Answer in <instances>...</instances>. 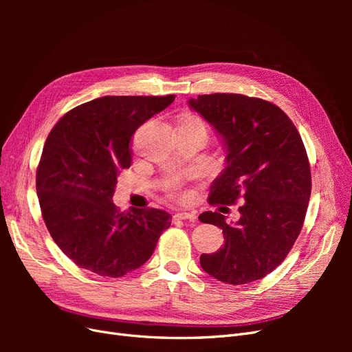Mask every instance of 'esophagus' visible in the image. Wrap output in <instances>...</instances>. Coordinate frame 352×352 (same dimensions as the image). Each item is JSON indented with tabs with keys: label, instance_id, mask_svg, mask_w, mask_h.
<instances>
[{
	"label": "esophagus",
	"instance_id": "obj_1",
	"mask_svg": "<svg viewBox=\"0 0 352 352\" xmlns=\"http://www.w3.org/2000/svg\"><path fill=\"white\" fill-rule=\"evenodd\" d=\"M175 220H189V221H195L197 216L195 212H176L173 216Z\"/></svg>",
	"mask_w": 352,
	"mask_h": 352
}]
</instances>
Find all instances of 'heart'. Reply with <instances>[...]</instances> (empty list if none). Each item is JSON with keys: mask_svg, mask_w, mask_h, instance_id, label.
<instances>
[{"mask_svg": "<svg viewBox=\"0 0 352 352\" xmlns=\"http://www.w3.org/2000/svg\"><path fill=\"white\" fill-rule=\"evenodd\" d=\"M185 120H192V122H201V119H198L197 116H188ZM202 123V122H201ZM173 190H175V194H176V197L179 198V199H182V201H186V199H189V197H190V194L188 192V190H182L180 189V185H175L173 186Z\"/></svg>", "mask_w": 352, "mask_h": 352, "instance_id": "b5f03b06", "label": "heart"}]
</instances>
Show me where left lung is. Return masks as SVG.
Returning a JSON list of instances; mask_svg holds the SVG:
<instances>
[{
	"label": "left lung",
	"instance_id": "1",
	"mask_svg": "<svg viewBox=\"0 0 352 352\" xmlns=\"http://www.w3.org/2000/svg\"><path fill=\"white\" fill-rule=\"evenodd\" d=\"M189 105L216 127L228 150L226 168L212 182L208 202L241 201L235 225L217 211L199 216L223 229L225 238L217 252L201 255V267L230 285L258 280L286 258L304 225L311 170L301 135L283 110L261 98L210 94Z\"/></svg>",
	"mask_w": 352,
	"mask_h": 352
}]
</instances>
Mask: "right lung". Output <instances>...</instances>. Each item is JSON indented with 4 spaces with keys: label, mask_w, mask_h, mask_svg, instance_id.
Instances as JSON below:
<instances>
[{
    "label": "right lung",
    "mask_w": 352,
    "mask_h": 352,
    "mask_svg": "<svg viewBox=\"0 0 352 352\" xmlns=\"http://www.w3.org/2000/svg\"><path fill=\"white\" fill-rule=\"evenodd\" d=\"M175 101L101 97L67 111L52 127L36 170V194L50 235L79 267L120 278L151 257L172 216L164 210L120 211L113 194L132 163L138 127Z\"/></svg>",
    "instance_id": "obj_1"
}]
</instances>
